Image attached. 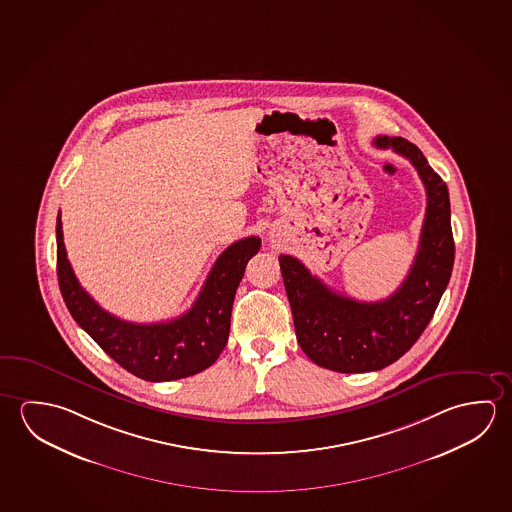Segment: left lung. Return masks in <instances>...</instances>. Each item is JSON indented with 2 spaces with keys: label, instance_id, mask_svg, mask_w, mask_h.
I'll return each mask as SVG.
<instances>
[{
  "label": "left lung",
  "instance_id": "8db88e82",
  "mask_svg": "<svg viewBox=\"0 0 512 512\" xmlns=\"http://www.w3.org/2000/svg\"><path fill=\"white\" fill-rule=\"evenodd\" d=\"M373 143L411 160L427 189L418 253L396 293L380 302H357L310 275L300 260L278 257L298 343L314 364L339 373L377 371L409 352L436 312L455 257L443 178L407 139L378 135Z\"/></svg>",
  "mask_w": 512,
  "mask_h": 512
}]
</instances>
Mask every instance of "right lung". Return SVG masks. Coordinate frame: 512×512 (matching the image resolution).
<instances>
[{
	"mask_svg": "<svg viewBox=\"0 0 512 512\" xmlns=\"http://www.w3.org/2000/svg\"><path fill=\"white\" fill-rule=\"evenodd\" d=\"M260 250L259 237L230 244L210 269L193 307L162 323H130L101 309L76 280L57 216V275L71 316L121 368L148 382L191 377L218 361L230 334L235 291L248 260Z\"/></svg>",
	"mask_w": 512,
	"mask_h": 512,
	"instance_id": "add662e5",
	"label": "right lung"
}]
</instances>
